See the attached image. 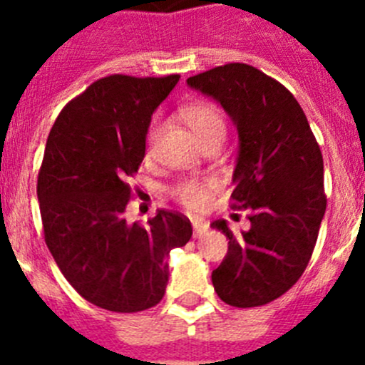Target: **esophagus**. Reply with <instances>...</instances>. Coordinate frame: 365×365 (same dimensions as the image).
I'll return each mask as SVG.
<instances>
[{
  "label": "esophagus",
  "mask_w": 365,
  "mask_h": 365,
  "mask_svg": "<svg viewBox=\"0 0 365 365\" xmlns=\"http://www.w3.org/2000/svg\"><path fill=\"white\" fill-rule=\"evenodd\" d=\"M192 227H194V237H203L206 231H208V224L201 219H194Z\"/></svg>",
  "instance_id": "esophagus-1"
}]
</instances>
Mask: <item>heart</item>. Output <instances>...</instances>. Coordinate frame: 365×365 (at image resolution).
<instances>
[{
    "label": "heart",
    "instance_id": "1",
    "mask_svg": "<svg viewBox=\"0 0 365 365\" xmlns=\"http://www.w3.org/2000/svg\"><path fill=\"white\" fill-rule=\"evenodd\" d=\"M182 118L190 130L196 134L201 145H208L212 141L222 143L224 135H226L227 123L226 116H224L222 109L217 104L208 101H197L190 102L185 108H182ZM160 135V121L153 120L150 123L148 134H146V150L148 153L153 152L157 145V139ZM208 189L210 185L200 178H182L178 182L173 183L169 187V194L183 205L185 208L200 212L208 203Z\"/></svg>",
    "mask_w": 365,
    "mask_h": 365
}]
</instances>
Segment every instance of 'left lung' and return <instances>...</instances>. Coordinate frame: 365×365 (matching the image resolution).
I'll return each mask as SVG.
<instances>
[{"label": "left lung", "mask_w": 365, "mask_h": 365, "mask_svg": "<svg viewBox=\"0 0 365 365\" xmlns=\"http://www.w3.org/2000/svg\"><path fill=\"white\" fill-rule=\"evenodd\" d=\"M220 102L240 135L231 208L249 210L251 230L227 237L212 272L217 295L233 307L282 297L307 268L327 208L323 155L292 91L247 63H226L187 79Z\"/></svg>", "instance_id": "obj_1"}]
</instances>
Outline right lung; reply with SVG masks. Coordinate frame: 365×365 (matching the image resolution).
I'll list each match as a JSON object with an SVG mask.
<instances>
[{"mask_svg": "<svg viewBox=\"0 0 365 365\" xmlns=\"http://www.w3.org/2000/svg\"><path fill=\"white\" fill-rule=\"evenodd\" d=\"M178 73H113L91 83L61 109L47 138L36 182L43 238L58 268L84 300L113 312H139L162 300L168 256L192 237L190 220L159 210L128 224L139 192L146 132Z\"/></svg>", "mask_w": 365, "mask_h": 365, "instance_id": "right-lung-1", "label": "right lung"}]
</instances>
